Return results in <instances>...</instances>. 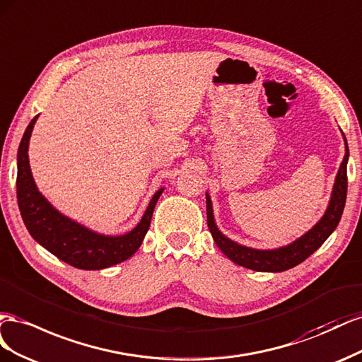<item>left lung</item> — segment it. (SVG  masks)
I'll list each match as a JSON object with an SVG mask.
<instances>
[{
	"label": "left lung",
	"instance_id": "8db88e82",
	"mask_svg": "<svg viewBox=\"0 0 362 362\" xmlns=\"http://www.w3.org/2000/svg\"><path fill=\"white\" fill-rule=\"evenodd\" d=\"M344 146H346V154L344 159L339 165L338 174L335 177L332 195H330V202L325 215L311 230H308L303 236L296 240L294 243L288 244L285 247H279V249L273 250H257L252 249V247H245L238 243L224 236L214 220V211H212V202L209 194L206 192V215H208V227L211 230L212 238L215 244L218 245V249L229 257L230 261L238 264L241 267L250 268L255 272H272L279 273L290 270V268L303 262L306 257L311 256L318 247L329 238L341 220V215L344 211L346 204V195H347V160H349V146L346 136Z\"/></svg>",
	"mask_w": 362,
	"mask_h": 362
}]
</instances>
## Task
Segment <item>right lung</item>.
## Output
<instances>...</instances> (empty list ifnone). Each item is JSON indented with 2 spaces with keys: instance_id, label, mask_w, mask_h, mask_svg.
<instances>
[{
  "instance_id": "obj_1",
  "label": "right lung",
  "mask_w": 362,
  "mask_h": 362,
  "mask_svg": "<svg viewBox=\"0 0 362 362\" xmlns=\"http://www.w3.org/2000/svg\"><path fill=\"white\" fill-rule=\"evenodd\" d=\"M37 117L30 121L18 148L16 197L27 230L49 253L80 270H101L129 259L146 238L154 206L163 188L153 195L138 226L126 235H101L72 221L54 209L53 204L37 191L30 170L27 151Z\"/></svg>"
}]
</instances>
